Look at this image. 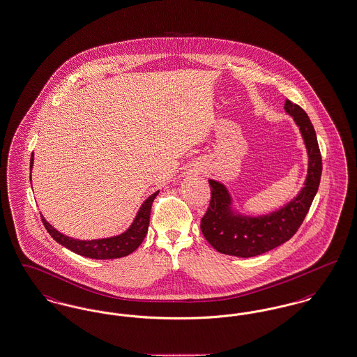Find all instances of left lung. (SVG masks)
Masks as SVG:
<instances>
[{"mask_svg":"<svg viewBox=\"0 0 357 357\" xmlns=\"http://www.w3.org/2000/svg\"><path fill=\"white\" fill-rule=\"evenodd\" d=\"M284 108L300 128L305 143L307 175L304 187L281 208L271 214L250 217L234 211L233 199L226 186L208 179L211 199L201 220V230L207 242L222 255L249 258L264 255L289 241L305 220L319 190L323 162L313 124L300 105L287 100Z\"/></svg>","mask_w":357,"mask_h":357,"instance_id":"left-lung-1","label":"left lung"}]
</instances>
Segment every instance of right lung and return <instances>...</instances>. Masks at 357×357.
I'll return each instance as SVG.
<instances>
[{"instance_id":"1","label":"right lung","mask_w":357,"mask_h":357,"mask_svg":"<svg viewBox=\"0 0 357 357\" xmlns=\"http://www.w3.org/2000/svg\"><path fill=\"white\" fill-rule=\"evenodd\" d=\"M33 153L31 158V170L33 166ZM32 179V178H31ZM159 191L151 194L140 206L139 211L136 213L134 222L130 227L119 236L114 237L100 238V239H91V241H82L68 237L57 231L50 222L41 215L43 223L52 238L59 242L60 245L66 246L70 252L76 255L93 258V259H112V258H121L126 255H131L140 246L143 239L147 234L149 223H150V213L153 199Z\"/></svg>"}]
</instances>
